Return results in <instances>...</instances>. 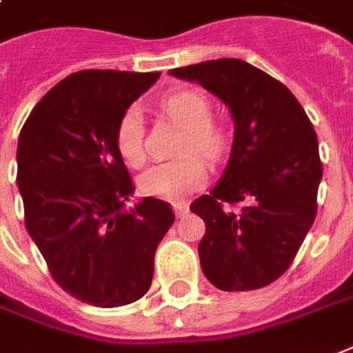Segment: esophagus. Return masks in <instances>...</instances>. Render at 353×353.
<instances>
[{"label":"esophagus","mask_w":353,"mask_h":353,"mask_svg":"<svg viewBox=\"0 0 353 353\" xmlns=\"http://www.w3.org/2000/svg\"><path fill=\"white\" fill-rule=\"evenodd\" d=\"M174 211H176V216L177 219H181V216H185L188 212V203H185V201H177V203H174Z\"/></svg>","instance_id":"esophagus-1"}]
</instances>
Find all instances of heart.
<instances>
[{
	"label": "heart",
	"instance_id": "1",
	"mask_svg": "<svg viewBox=\"0 0 353 353\" xmlns=\"http://www.w3.org/2000/svg\"><path fill=\"white\" fill-rule=\"evenodd\" d=\"M161 109L185 133L177 150L183 157L148 168L139 179V187L148 196L179 200L203 187L209 177L205 161L195 154L200 152L209 161H219L225 150V133L219 123L209 120L211 103L198 90L187 88L168 94L161 101ZM117 148L123 161L133 168L142 166L146 159L141 112L133 107L123 112L118 122Z\"/></svg>",
	"mask_w": 353,
	"mask_h": 353
}]
</instances>
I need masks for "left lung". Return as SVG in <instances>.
I'll return each instance as SVG.
<instances>
[{
	"instance_id": "8db88e82",
	"label": "left lung",
	"mask_w": 353,
	"mask_h": 353,
	"mask_svg": "<svg viewBox=\"0 0 353 353\" xmlns=\"http://www.w3.org/2000/svg\"><path fill=\"white\" fill-rule=\"evenodd\" d=\"M170 74L222 99L235 123L219 185L190 205L205 222L201 270L228 292L270 285L294 261L316 216L322 163L313 123L283 83L241 59ZM224 203L239 209L224 210Z\"/></svg>"
}]
</instances>
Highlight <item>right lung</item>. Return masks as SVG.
<instances>
[{"label":"right lung","mask_w":353,"mask_h":353,"mask_svg":"<svg viewBox=\"0 0 353 353\" xmlns=\"http://www.w3.org/2000/svg\"><path fill=\"white\" fill-rule=\"evenodd\" d=\"M159 72L83 70L34 105L18 139V190L26 228L51 278L98 307L146 294L159 242L174 224L172 207L144 198L117 148V125Z\"/></svg>","instance_id":"1"}]
</instances>
